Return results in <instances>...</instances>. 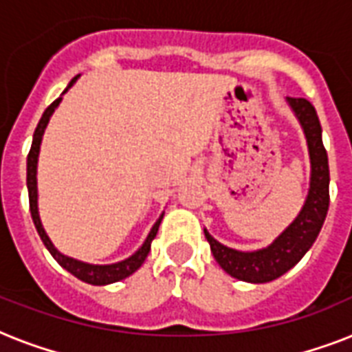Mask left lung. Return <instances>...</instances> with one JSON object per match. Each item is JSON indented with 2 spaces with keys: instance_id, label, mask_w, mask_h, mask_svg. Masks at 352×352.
<instances>
[{
  "instance_id": "1",
  "label": "left lung",
  "mask_w": 352,
  "mask_h": 352,
  "mask_svg": "<svg viewBox=\"0 0 352 352\" xmlns=\"http://www.w3.org/2000/svg\"><path fill=\"white\" fill-rule=\"evenodd\" d=\"M305 133L309 159H311V184L300 214L276 239L265 248L241 252L214 239L204 228L212 254L221 268L232 278L248 283H268L289 272L305 256L322 230L329 210V159L323 148L322 126L316 109L305 98H287Z\"/></svg>"
}]
</instances>
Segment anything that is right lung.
I'll list each match as a JSON object with an SVG mask.
<instances>
[{
  "mask_svg": "<svg viewBox=\"0 0 352 352\" xmlns=\"http://www.w3.org/2000/svg\"><path fill=\"white\" fill-rule=\"evenodd\" d=\"M80 78L78 76H74L69 85L65 87V91L62 93V96L67 93L71 87L74 85V82ZM62 96L56 98V100L52 102L51 106L47 107L43 115H41L40 122H38V127H36L34 137H32V146H30L29 157H27V190H29V204H30V215H32V221H34V226L38 234H40L41 241H43V245L49 252H51V256L54 257L58 261L60 267H63L67 272H71L74 278H78L80 281H85V283L89 285H109V283H117L120 279L129 278L133 272H137L138 268L142 267V263L146 261V257L149 254V248H151V241L155 239V235L159 232L160 221L164 217V214L160 215L157 223L153 225V228L149 230L148 237L142 243V246L138 248L135 254H131L126 259H122L118 263H111V265H93V263H84L80 261V259H74V257H69L65 254L58 250L56 246L52 245V241L49 239V235H47L45 228L41 225L40 219V212H38V179H36V173H38V157H40V146H41V138H43V133H45V127L51 120L52 113L60 106V102H62Z\"/></svg>",
  "mask_w": 352,
  "mask_h": 352,
  "instance_id": "obj_1",
  "label": "right lung"
}]
</instances>
